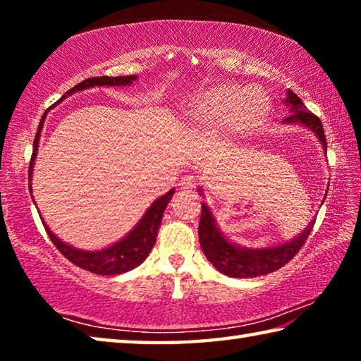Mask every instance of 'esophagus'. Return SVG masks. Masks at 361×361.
I'll list each match as a JSON object with an SVG mask.
<instances>
[{"mask_svg": "<svg viewBox=\"0 0 361 361\" xmlns=\"http://www.w3.org/2000/svg\"><path fill=\"white\" fill-rule=\"evenodd\" d=\"M178 186L183 189V191H188L191 192L195 189V186H197V180H195L194 175H185L183 178L180 180Z\"/></svg>", "mask_w": 361, "mask_h": 361, "instance_id": "34e87169", "label": "esophagus"}]
</instances>
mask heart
Listing matches in <instances>:
<instances>
[{"instance_id": "heart-1", "label": "heart", "mask_w": 361, "mask_h": 361, "mask_svg": "<svg viewBox=\"0 0 361 361\" xmlns=\"http://www.w3.org/2000/svg\"><path fill=\"white\" fill-rule=\"evenodd\" d=\"M266 109L267 97L262 90L221 84L189 103L186 116L197 127L216 126L226 119L232 127H247L258 121Z\"/></svg>"}]
</instances>
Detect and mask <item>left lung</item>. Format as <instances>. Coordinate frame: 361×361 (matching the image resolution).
Segmentation results:
<instances>
[{"label":"left lung","instance_id":"1","mask_svg":"<svg viewBox=\"0 0 361 361\" xmlns=\"http://www.w3.org/2000/svg\"><path fill=\"white\" fill-rule=\"evenodd\" d=\"M285 103L291 108V114L285 119V122H299V124L307 126L319 137L323 145V149L326 151V138L325 132H323L322 121L305 108L301 99L293 90H288ZM314 224L315 221L310 223L295 240L283 243V245L262 250L240 248L237 245H232V243L224 239V235L216 228L215 218H213L210 209L205 204H202V215H200L199 221V240L207 259L219 272L228 277L250 279L266 276L269 272L277 271V269L285 266L286 262L295 258L296 253L304 245V242L307 240Z\"/></svg>","mask_w":361,"mask_h":361}]
</instances>
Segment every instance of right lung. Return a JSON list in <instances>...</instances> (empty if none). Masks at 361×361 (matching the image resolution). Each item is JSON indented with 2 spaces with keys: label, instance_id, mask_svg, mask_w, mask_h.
<instances>
[{
  "label": "right lung",
  "instance_id": "obj_1",
  "mask_svg": "<svg viewBox=\"0 0 361 361\" xmlns=\"http://www.w3.org/2000/svg\"><path fill=\"white\" fill-rule=\"evenodd\" d=\"M137 76H97V78H89L84 79L82 82H79L75 87H71L66 95H71L78 92V90H84L89 87H94V85H126L135 81ZM65 99V95L60 99L57 103H60ZM46 114L41 118L38 132H36L35 142H33V154L30 159V169H28V178H32V170H33V162L36 157V151H38V142L41 135V127L42 122H44ZM32 192V189H30ZM173 195V189H170L167 194H164L162 197H159L154 204H152L143 218L140 219V223L133 228L130 234H127L121 242L114 243V245L108 247L105 250H100V252H82V250H76L70 245H66L56 235L52 234V231L47 228L46 223L42 221L46 228V232L49 239L52 240L54 245L62 253L66 259H70L73 264L84 269V271H89L92 274H99V276H116V274H124L130 269L137 267L142 264L146 256L149 255L151 248L154 247L157 231L161 228V221L164 216V210L167 209V204L170 202Z\"/></svg>",
  "mask_w": 361,
  "mask_h": 361
}]
</instances>
